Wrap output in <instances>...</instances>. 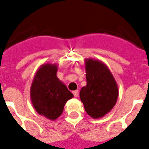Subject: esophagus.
I'll return each mask as SVG.
<instances>
[{"instance_id":"obj_1","label":"esophagus","mask_w":149,"mask_h":149,"mask_svg":"<svg viewBox=\"0 0 149 149\" xmlns=\"http://www.w3.org/2000/svg\"><path fill=\"white\" fill-rule=\"evenodd\" d=\"M72 93H73V95H74V97H77L78 96H79V91H73Z\"/></svg>"}]
</instances>
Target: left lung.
I'll return each mask as SVG.
<instances>
[{
	"label": "left lung",
	"instance_id": "left-lung-1",
	"mask_svg": "<svg viewBox=\"0 0 149 149\" xmlns=\"http://www.w3.org/2000/svg\"><path fill=\"white\" fill-rule=\"evenodd\" d=\"M85 70L87 85L80 90L79 97L87 114L99 119L115 106L119 95L118 85L109 69L102 61L86 58Z\"/></svg>",
	"mask_w": 149,
	"mask_h": 149
}]
</instances>
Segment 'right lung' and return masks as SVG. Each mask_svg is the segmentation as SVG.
Wrapping results in <instances>:
<instances>
[{"mask_svg":"<svg viewBox=\"0 0 149 149\" xmlns=\"http://www.w3.org/2000/svg\"><path fill=\"white\" fill-rule=\"evenodd\" d=\"M58 65L45 63L36 72L31 87L30 99L38 114L55 120L62 115L64 106L73 95L57 77Z\"/></svg>","mask_w":149,"mask_h":149,"instance_id":"1","label":"right lung"}]
</instances>
